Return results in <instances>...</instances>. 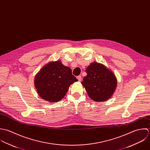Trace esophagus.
<instances>
[{
	"label": "esophagus",
	"instance_id": "esophagus-1",
	"mask_svg": "<svg viewBox=\"0 0 150 150\" xmlns=\"http://www.w3.org/2000/svg\"><path fill=\"white\" fill-rule=\"evenodd\" d=\"M77 79H78L79 82H81V81H82V77H81V76H77Z\"/></svg>",
	"mask_w": 150,
	"mask_h": 150
}]
</instances>
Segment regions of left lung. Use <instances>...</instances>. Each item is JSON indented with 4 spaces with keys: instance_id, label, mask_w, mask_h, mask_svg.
<instances>
[{
    "instance_id": "8db88e82",
    "label": "left lung",
    "mask_w": 150,
    "mask_h": 150,
    "mask_svg": "<svg viewBox=\"0 0 150 150\" xmlns=\"http://www.w3.org/2000/svg\"><path fill=\"white\" fill-rule=\"evenodd\" d=\"M86 72L87 75L81 83L90 98L95 101H104L110 98L117 85V80L113 72L97 62L91 63Z\"/></svg>"
}]
</instances>
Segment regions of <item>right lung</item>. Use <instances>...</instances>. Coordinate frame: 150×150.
Here are the masks:
<instances>
[{
  "label": "right lung",
  "instance_id": "right-lung-1",
  "mask_svg": "<svg viewBox=\"0 0 150 150\" xmlns=\"http://www.w3.org/2000/svg\"><path fill=\"white\" fill-rule=\"evenodd\" d=\"M78 81L72 74L71 69L57 60L42 68L35 76V86L42 99L55 103L62 100L69 86Z\"/></svg>",
  "mask_w": 150,
  "mask_h": 150
}]
</instances>
